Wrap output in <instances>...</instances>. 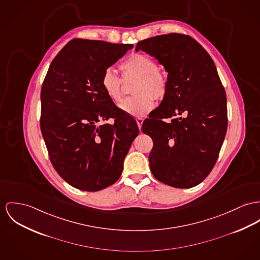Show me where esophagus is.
<instances>
[{
	"label": "esophagus",
	"instance_id": "esophagus-1",
	"mask_svg": "<svg viewBox=\"0 0 260 260\" xmlns=\"http://www.w3.org/2000/svg\"><path fill=\"white\" fill-rule=\"evenodd\" d=\"M137 122H138V125H139V127H141V125H142V122H143V119H141V118H138L137 119Z\"/></svg>",
	"mask_w": 260,
	"mask_h": 260
}]
</instances>
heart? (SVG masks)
<instances>
[{
    "label": "heart",
    "mask_w": 260,
    "mask_h": 260,
    "mask_svg": "<svg viewBox=\"0 0 260 260\" xmlns=\"http://www.w3.org/2000/svg\"><path fill=\"white\" fill-rule=\"evenodd\" d=\"M156 62L149 56L134 53L120 64L121 78L111 68L106 69L101 77V86L107 97L115 103L123 97V81L137 78L133 87V97L120 104V110L125 114L141 118L154 107L155 102L163 100L168 93L167 76L157 70Z\"/></svg>",
    "instance_id": "obj_1"
}]
</instances>
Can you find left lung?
Returning <instances> with one entry per match:
<instances>
[{
	"instance_id": "obj_1",
	"label": "left lung",
	"mask_w": 260,
	"mask_h": 260,
	"mask_svg": "<svg viewBox=\"0 0 260 260\" xmlns=\"http://www.w3.org/2000/svg\"><path fill=\"white\" fill-rule=\"evenodd\" d=\"M140 49L164 66L169 82L167 96L141 127L153 141L151 173L166 185L192 188L210 174L219 157L228 127L224 88L209 53L188 35L140 40Z\"/></svg>"
}]
</instances>
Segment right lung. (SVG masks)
I'll return each instance as SVG.
<instances>
[{
  "mask_svg": "<svg viewBox=\"0 0 260 260\" xmlns=\"http://www.w3.org/2000/svg\"><path fill=\"white\" fill-rule=\"evenodd\" d=\"M133 47L70 40L52 60L42 83L40 129L49 159L60 177L79 190L96 192L116 183L139 135L137 121L101 86L103 72ZM110 118L114 125L106 122Z\"/></svg>",
  "mask_w": 260,
  "mask_h": 260,
  "instance_id": "right-lung-1",
  "label": "right lung"
}]
</instances>
